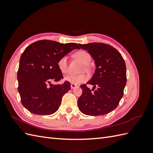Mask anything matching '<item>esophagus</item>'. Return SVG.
I'll list each match as a JSON object with an SVG mask.
<instances>
[{
    "label": "esophagus",
    "instance_id": "esophagus-1",
    "mask_svg": "<svg viewBox=\"0 0 153 153\" xmlns=\"http://www.w3.org/2000/svg\"><path fill=\"white\" fill-rule=\"evenodd\" d=\"M76 85H75V84H71V88L72 89H75V88H76Z\"/></svg>",
    "mask_w": 153,
    "mask_h": 153
}]
</instances>
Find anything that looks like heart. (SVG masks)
Returning a JSON list of instances; mask_svg holds the SVG:
<instances>
[{
  "mask_svg": "<svg viewBox=\"0 0 153 153\" xmlns=\"http://www.w3.org/2000/svg\"><path fill=\"white\" fill-rule=\"evenodd\" d=\"M74 57L78 59L84 64V68H87V64L91 61V55L85 50L78 51L74 53ZM58 68L62 74H65L68 72V57L62 56L59 59L57 62ZM87 77L84 75H68L64 77V80L67 81L71 84H80L86 82Z\"/></svg>",
  "mask_w": 153,
  "mask_h": 153,
  "instance_id": "1",
  "label": "heart"
}]
</instances>
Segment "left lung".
<instances>
[{"mask_svg": "<svg viewBox=\"0 0 153 153\" xmlns=\"http://www.w3.org/2000/svg\"><path fill=\"white\" fill-rule=\"evenodd\" d=\"M94 60L96 69L87 84L94 85L92 90L86 84L80 85L82 94L78 100V108L83 114L92 116L107 114L116 108L126 84V68L118 51L101 43L78 44ZM97 89L94 91L95 88Z\"/></svg>", "mask_w": 153, "mask_h": 153, "instance_id": "obj_1", "label": "left lung"}]
</instances>
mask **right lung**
Here are the masks:
<instances>
[{
  "label": "right lung",
  "instance_id": "add662e5",
  "mask_svg": "<svg viewBox=\"0 0 153 153\" xmlns=\"http://www.w3.org/2000/svg\"><path fill=\"white\" fill-rule=\"evenodd\" d=\"M76 43L62 44L41 40L27 47L21 55L17 73L21 101L30 112L51 115L59 109L62 96L71 89L70 83L52 85L63 78L57 66L59 59L74 49Z\"/></svg>",
  "mask_w": 153,
  "mask_h": 153
}]
</instances>
